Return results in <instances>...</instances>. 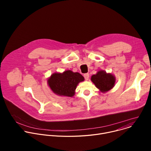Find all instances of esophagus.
Returning <instances> with one entry per match:
<instances>
[{
  "instance_id": "obj_1",
  "label": "esophagus",
  "mask_w": 151,
  "mask_h": 151,
  "mask_svg": "<svg viewBox=\"0 0 151 151\" xmlns=\"http://www.w3.org/2000/svg\"><path fill=\"white\" fill-rule=\"evenodd\" d=\"M84 78H85V79L86 80V81H88V79H89V77H90V75H89V74L88 73H85V74H84Z\"/></svg>"
}]
</instances>
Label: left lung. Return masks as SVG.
<instances>
[{
    "instance_id": "obj_1",
    "label": "left lung",
    "mask_w": 151,
    "mask_h": 151,
    "mask_svg": "<svg viewBox=\"0 0 151 151\" xmlns=\"http://www.w3.org/2000/svg\"><path fill=\"white\" fill-rule=\"evenodd\" d=\"M91 81L101 93H105L114 88L116 83L115 76L106 71L100 70L91 76Z\"/></svg>"
}]
</instances>
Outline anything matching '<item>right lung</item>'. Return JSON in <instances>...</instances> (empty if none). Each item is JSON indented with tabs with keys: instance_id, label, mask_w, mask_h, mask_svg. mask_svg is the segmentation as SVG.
Masks as SVG:
<instances>
[{
	"instance_id": "add662e5",
	"label": "right lung",
	"mask_w": 151,
	"mask_h": 151,
	"mask_svg": "<svg viewBox=\"0 0 151 151\" xmlns=\"http://www.w3.org/2000/svg\"><path fill=\"white\" fill-rule=\"evenodd\" d=\"M84 78L78 72L68 70L63 73L55 72L48 78L47 83L51 91L60 96L73 97L78 83Z\"/></svg>"
}]
</instances>
